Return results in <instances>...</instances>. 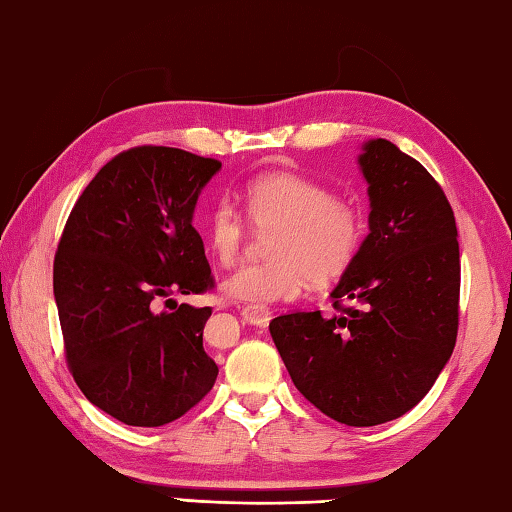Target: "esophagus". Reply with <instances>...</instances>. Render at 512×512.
I'll return each instance as SVG.
<instances>
[{
	"mask_svg": "<svg viewBox=\"0 0 512 512\" xmlns=\"http://www.w3.org/2000/svg\"><path fill=\"white\" fill-rule=\"evenodd\" d=\"M240 315H242V319L247 321V324L256 326V328H265L267 324H270V319H272V312L270 310L256 308V306H245V308H242Z\"/></svg>",
	"mask_w": 512,
	"mask_h": 512,
	"instance_id": "34e87169",
	"label": "esophagus"
}]
</instances>
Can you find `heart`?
<instances>
[{
  "instance_id": "b5f03b06",
  "label": "heart",
  "mask_w": 512,
  "mask_h": 512,
  "mask_svg": "<svg viewBox=\"0 0 512 512\" xmlns=\"http://www.w3.org/2000/svg\"><path fill=\"white\" fill-rule=\"evenodd\" d=\"M240 197L251 227L275 231L265 245L270 261L242 265L224 279L222 292L233 301L256 308L294 301L308 281L333 283L360 256L369 231L364 209L319 179L270 170L247 179ZM247 220L229 200L206 211L204 240L220 265L238 263L249 236Z\"/></svg>"
}]
</instances>
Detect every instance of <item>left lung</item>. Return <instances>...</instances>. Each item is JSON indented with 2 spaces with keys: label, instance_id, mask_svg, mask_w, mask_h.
<instances>
[{
  "label": "left lung",
  "instance_id": "8db88e82",
  "mask_svg": "<svg viewBox=\"0 0 512 512\" xmlns=\"http://www.w3.org/2000/svg\"><path fill=\"white\" fill-rule=\"evenodd\" d=\"M360 166L371 233L330 294L335 312H288L270 333L303 398L337 423L373 427L414 409L450 360L461 256L452 206L420 161L373 139Z\"/></svg>",
  "mask_w": 512,
  "mask_h": 512
}]
</instances>
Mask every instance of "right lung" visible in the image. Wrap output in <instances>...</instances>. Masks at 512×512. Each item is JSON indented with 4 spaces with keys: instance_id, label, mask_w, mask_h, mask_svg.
<instances>
[{
    "instance_id": "1",
    "label": "right lung",
    "mask_w": 512,
    "mask_h": 512,
    "mask_svg": "<svg viewBox=\"0 0 512 512\" xmlns=\"http://www.w3.org/2000/svg\"><path fill=\"white\" fill-rule=\"evenodd\" d=\"M220 166L179 148L123 150L62 229L53 294L69 373L92 405L125 425L173 423L218 378L202 346L211 308L170 297L215 288L193 211ZM159 302L174 310L159 313Z\"/></svg>"
}]
</instances>
